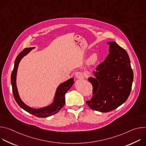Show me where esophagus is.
Segmentation results:
<instances>
[{"label": "esophagus", "mask_w": 146, "mask_h": 146, "mask_svg": "<svg viewBox=\"0 0 146 146\" xmlns=\"http://www.w3.org/2000/svg\"><path fill=\"white\" fill-rule=\"evenodd\" d=\"M76 78H77L78 80L84 79V76H83L82 73L81 72L77 73V74H76Z\"/></svg>", "instance_id": "esophagus-1"}]
</instances>
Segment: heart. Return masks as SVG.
<instances>
[{
    "instance_id": "1",
    "label": "heart",
    "mask_w": 146,
    "mask_h": 146,
    "mask_svg": "<svg viewBox=\"0 0 146 146\" xmlns=\"http://www.w3.org/2000/svg\"><path fill=\"white\" fill-rule=\"evenodd\" d=\"M99 60V56L97 53H92L87 59V64L90 66L95 65Z\"/></svg>"
}]
</instances>
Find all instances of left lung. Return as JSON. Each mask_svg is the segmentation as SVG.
<instances>
[{
  "instance_id": "1",
  "label": "left lung",
  "mask_w": 146,
  "mask_h": 146,
  "mask_svg": "<svg viewBox=\"0 0 146 146\" xmlns=\"http://www.w3.org/2000/svg\"><path fill=\"white\" fill-rule=\"evenodd\" d=\"M109 55L88 78L93 96L86 103L92 110L109 112L125 102L130 94L133 73L127 51L115 41L108 42Z\"/></svg>"
}]
</instances>
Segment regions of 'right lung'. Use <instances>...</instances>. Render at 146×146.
Here are the masks:
<instances>
[{
	"label": "right lung",
	"instance_id": "right-lung-1",
	"mask_svg": "<svg viewBox=\"0 0 146 146\" xmlns=\"http://www.w3.org/2000/svg\"><path fill=\"white\" fill-rule=\"evenodd\" d=\"M35 48V47L27 48L24 49L22 52H21L17 56L14 62V69L11 73V82L13 95L16 102L18 103V105L23 109L31 114H33L37 117L46 118L58 113L59 110H60V109L64 106L65 103V95L74 84V78H71L59 84V86L57 87L52 102L49 105L38 109L32 108L27 105L21 100V99L18 94L16 83L17 73L18 65L21 60Z\"/></svg>",
	"mask_w": 146,
	"mask_h": 146
}]
</instances>
